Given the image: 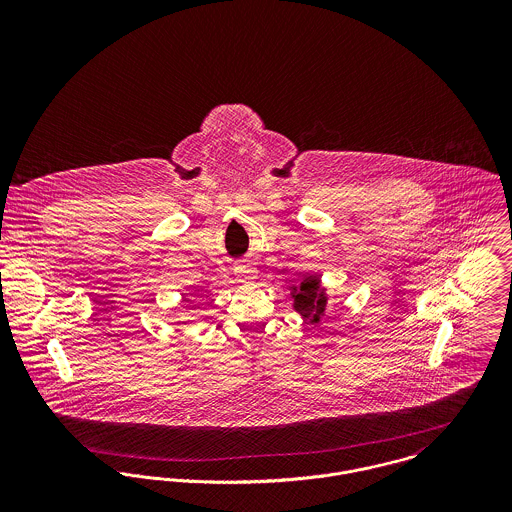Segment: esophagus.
I'll return each mask as SVG.
<instances>
[{
  "mask_svg": "<svg viewBox=\"0 0 512 512\" xmlns=\"http://www.w3.org/2000/svg\"><path fill=\"white\" fill-rule=\"evenodd\" d=\"M234 274L238 276L240 282L244 284H250L256 280V268L252 264H246V262H240L234 266Z\"/></svg>",
  "mask_w": 512,
  "mask_h": 512,
  "instance_id": "34e87169",
  "label": "esophagus"
}]
</instances>
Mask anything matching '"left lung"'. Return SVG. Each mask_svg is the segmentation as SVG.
<instances>
[{"label":"left lung","instance_id":"8db88e82","mask_svg":"<svg viewBox=\"0 0 512 512\" xmlns=\"http://www.w3.org/2000/svg\"><path fill=\"white\" fill-rule=\"evenodd\" d=\"M293 309L311 325L319 323L327 311V290L319 276H305L299 284L290 286Z\"/></svg>","mask_w":512,"mask_h":512}]
</instances>
